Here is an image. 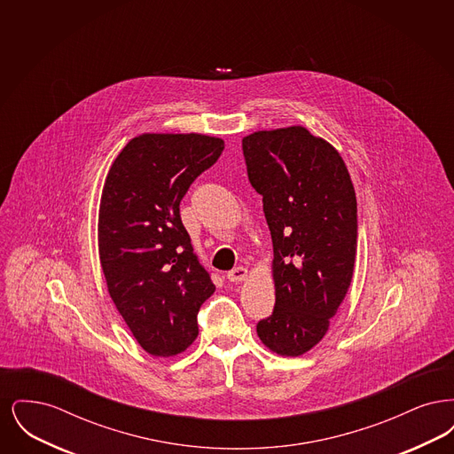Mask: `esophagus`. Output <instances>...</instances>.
<instances>
[{
  "label": "esophagus",
  "mask_w": 454,
  "mask_h": 454,
  "mask_svg": "<svg viewBox=\"0 0 454 454\" xmlns=\"http://www.w3.org/2000/svg\"><path fill=\"white\" fill-rule=\"evenodd\" d=\"M248 278V269L247 267H235L226 274V279L231 282L245 281Z\"/></svg>",
  "instance_id": "obj_1"
}]
</instances>
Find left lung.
I'll use <instances>...</instances> for the list:
<instances>
[{"instance_id":"8db88e82","label":"left lung","mask_w":454,"mask_h":454,"mask_svg":"<svg viewBox=\"0 0 454 454\" xmlns=\"http://www.w3.org/2000/svg\"><path fill=\"white\" fill-rule=\"evenodd\" d=\"M241 146L274 247L276 306L257 335L269 350L298 357L326 335L352 282L354 185L340 153L302 126L257 130Z\"/></svg>"}]
</instances>
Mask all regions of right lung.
<instances>
[{
    "label": "right lung",
    "mask_w": 454,
    "mask_h": 454,
    "mask_svg": "<svg viewBox=\"0 0 454 454\" xmlns=\"http://www.w3.org/2000/svg\"><path fill=\"white\" fill-rule=\"evenodd\" d=\"M224 141L199 132H143L108 168L98 209L107 291L134 339L154 357L197 339V313L216 289L180 219V200L215 165Z\"/></svg>",
    "instance_id": "right-lung-1"
}]
</instances>
